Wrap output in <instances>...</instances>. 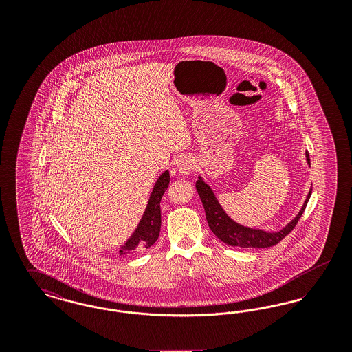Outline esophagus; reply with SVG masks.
Masks as SVG:
<instances>
[{"mask_svg":"<svg viewBox=\"0 0 352 352\" xmlns=\"http://www.w3.org/2000/svg\"><path fill=\"white\" fill-rule=\"evenodd\" d=\"M194 168H195V160L190 155L184 157L178 164V171L182 175H190L194 171Z\"/></svg>","mask_w":352,"mask_h":352,"instance_id":"1","label":"esophagus"}]
</instances>
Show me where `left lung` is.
I'll use <instances>...</instances> for the list:
<instances>
[{"instance_id": "1", "label": "left lung", "mask_w": 352, "mask_h": 352, "mask_svg": "<svg viewBox=\"0 0 352 352\" xmlns=\"http://www.w3.org/2000/svg\"><path fill=\"white\" fill-rule=\"evenodd\" d=\"M306 161H307V165H310V158H309L307 151H306ZM195 187L201 197L210 230L223 243H226L231 247H241V248H268V247H273V245L278 244L285 236L290 234L293 231V228L297 226L298 220L306 208V204L310 199V195H311V188H310L306 199L302 204L301 210L296 215V218L290 220L283 230L276 231V232H269V231L260 230V228L245 227V226L234 221V219L230 218L227 215V212L223 210L221 204L219 203L218 198L215 197L210 184H206L201 175L198 177Z\"/></svg>"}]
</instances>
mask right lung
<instances>
[{"instance_id": "obj_1", "label": "right lung", "mask_w": 352, "mask_h": 352, "mask_svg": "<svg viewBox=\"0 0 352 352\" xmlns=\"http://www.w3.org/2000/svg\"><path fill=\"white\" fill-rule=\"evenodd\" d=\"M168 182H170V174H168V170H166L155 181L151 198L142 214V218L140 219L133 234H131V237H128L126 241L120 247L118 256L142 252L144 250L151 248V245L157 241L161 231L160 203L162 199V195L168 188Z\"/></svg>"}]
</instances>
